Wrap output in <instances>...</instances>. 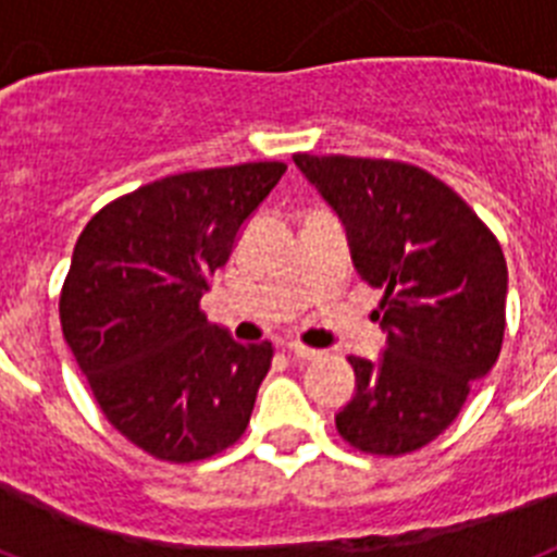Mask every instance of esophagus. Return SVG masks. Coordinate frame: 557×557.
<instances>
[{
    "label": "esophagus",
    "instance_id": "obj_1",
    "mask_svg": "<svg viewBox=\"0 0 557 557\" xmlns=\"http://www.w3.org/2000/svg\"><path fill=\"white\" fill-rule=\"evenodd\" d=\"M287 351L298 359H314L321 357V351H314V348L304 346V343H287Z\"/></svg>",
    "mask_w": 557,
    "mask_h": 557
}]
</instances>
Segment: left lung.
I'll use <instances>...</instances> for the list:
<instances>
[{"instance_id":"1","label":"left lung","mask_w":557,"mask_h":557,"mask_svg":"<svg viewBox=\"0 0 557 557\" xmlns=\"http://www.w3.org/2000/svg\"><path fill=\"white\" fill-rule=\"evenodd\" d=\"M298 170L346 223L385 354L348 357L357 393L334 424L366 455L401 457L435 441L462 410L505 337L508 264L494 231L451 186L407 161L309 156Z\"/></svg>"}]
</instances>
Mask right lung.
<instances>
[{
    "label": "right lung",
    "mask_w": 557,
    "mask_h": 557,
    "mask_svg": "<svg viewBox=\"0 0 557 557\" xmlns=\"http://www.w3.org/2000/svg\"><path fill=\"white\" fill-rule=\"evenodd\" d=\"M284 170L250 161L166 175L102 206L77 236L63 337L108 424L156 460H206L248 426L273 343H236L200 298Z\"/></svg>",
    "instance_id": "right-lung-1"
}]
</instances>
